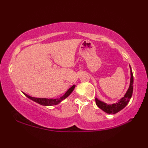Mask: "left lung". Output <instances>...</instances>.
Listing matches in <instances>:
<instances>
[{
	"label": "left lung",
	"mask_w": 148,
	"mask_h": 148,
	"mask_svg": "<svg viewBox=\"0 0 148 148\" xmlns=\"http://www.w3.org/2000/svg\"><path fill=\"white\" fill-rule=\"evenodd\" d=\"M130 70H131V81H130V85L129 89L127 90L126 93L124 95L123 97L117 102L116 103L107 104L105 102L100 101L97 98H95V102H96L97 106L99 108L109 114H115L121 111L122 109L127 106L131 100V98L132 95V91H133V74L131 70V67L130 66Z\"/></svg>",
	"instance_id": "1"
}]
</instances>
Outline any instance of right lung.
Segmentation results:
<instances>
[{
    "label": "right lung",
    "instance_id": "obj_1",
    "mask_svg": "<svg viewBox=\"0 0 148 148\" xmlns=\"http://www.w3.org/2000/svg\"><path fill=\"white\" fill-rule=\"evenodd\" d=\"M75 87H76V86H75V85H73L71 88L68 89V91L65 92L63 96H62L59 99L36 98V97H32L29 96V95L25 94V92H23V93L27 97H28L29 99L32 100V101L37 102V103H38L39 104L42 105V106H53V105H57L59 104L62 101H63L64 99L67 98V97H68L69 95L72 93V92L74 91Z\"/></svg>",
    "mask_w": 148,
    "mask_h": 148
}]
</instances>
